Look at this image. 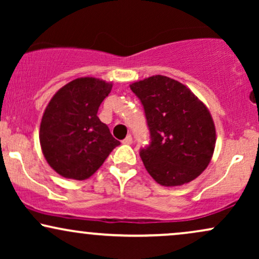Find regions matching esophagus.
Instances as JSON below:
<instances>
[{
  "instance_id": "34e87169",
  "label": "esophagus",
  "mask_w": 259,
  "mask_h": 259,
  "mask_svg": "<svg viewBox=\"0 0 259 259\" xmlns=\"http://www.w3.org/2000/svg\"><path fill=\"white\" fill-rule=\"evenodd\" d=\"M121 142H123L124 145H132V144H133V138H132V135H127L126 138L124 139Z\"/></svg>"
}]
</instances>
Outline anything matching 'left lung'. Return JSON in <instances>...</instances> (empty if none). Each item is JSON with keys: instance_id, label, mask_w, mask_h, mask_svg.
I'll use <instances>...</instances> for the list:
<instances>
[{"instance_id": "1", "label": "left lung", "mask_w": 259, "mask_h": 259, "mask_svg": "<svg viewBox=\"0 0 259 259\" xmlns=\"http://www.w3.org/2000/svg\"><path fill=\"white\" fill-rule=\"evenodd\" d=\"M141 101L151 142L140 152L148 174L162 186H180L200 177L214 152L212 115L202 101L177 80L153 75L130 84Z\"/></svg>"}]
</instances>
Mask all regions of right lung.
I'll return each mask as SVG.
<instances>
[{
    "label": "right lung",
    "instance_id": "1",
    "mask_svg": "<svg viewBox=\"0 0 259 259\" xmlns=\"http://www.w3.org/2000/svg\"><path fill=\"white\" fill-rule=\"evenodd\" d=\"M112 82L91 76L65 84L53 95L40 124V145L53 170L67 179L85 180L120 142L97 117Z\"/></svg>",
    "mask_w": 259,
    "mask_h": 259
}]
</instances>
